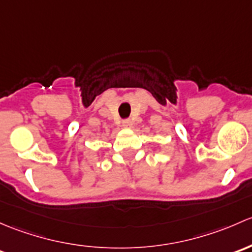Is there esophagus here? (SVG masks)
I'll return each instance as SVG.
<instances>
[{
	"label": "esophagus",
	"instance_id": "1",
	"mask_svg": "<svg viewBox=\"0 0 252 252\" xmlns=\"http://www.w3.org/2000/svg\"><path fill=\"white\" fill-rule=\"evenodd\" d=\"M123 126L124 127H131L132 126V121L131 120H124L123 121Z\"/></svg>",
	"mask_w": 252,
	"mask_h": 252
}]
</instances>
